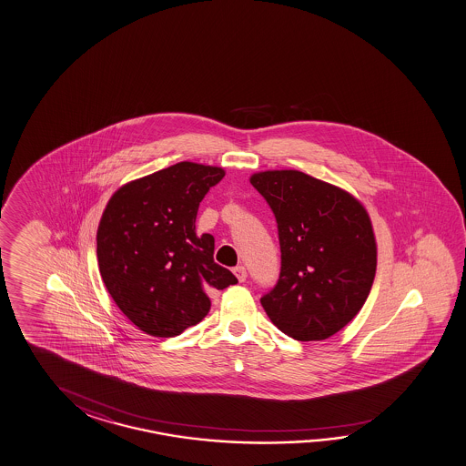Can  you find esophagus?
Returning <instances> with one entry per match:
<instances>
[{"label":"esophagus","mask_w":466,"mask_h":466,"mask_svg":"<svg viewBox=\"0 0 466 466\" xmlns=\"http://www.w3.org/2000/svg\"><path fill=\"white\" fill-rule=\"evenodd\" d=\"M234 275L238 277V281H246L247 279V270L246 267H242V265H238V267H234Z\"/></svg>","instance_id":"obj_1"}]
</instances>
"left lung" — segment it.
<instances>
[{"instance_id":"8db88e82","label":"left lung","mask_w":466,"mask_h":466,"mask_svg":"<svg viewBox=\"0 0 466 466\" xmlns=\"http://www.w3.org/2000/svg\"><path fill=\"white\" fill-rule=\"evenodd\" d=\"M272 208L280 240L277 285L260 299L281 333L321 341L343 329L366 303L378 244L366 208L351 193L297 169L250 176Z\"/></svg>"}]
</instances>
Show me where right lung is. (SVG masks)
Returning <instances> with one entry per match:
<instances>
[{
	"instance_id": "right-lung-1",
	"label": "right lung",
	"mask_w": 466,
	"mask_h": 466,
	"mask_svg": "<svg viewBox=\"0 0 466 466\" xmlns=\"http://www.w3.org/2000/svg\"><path fill=\"white\" fill-rule=\"evenodd\" d=\"M222 167L181 161L130 181L108 199L97 228L98 270L123 315L173 338L211 309L209 291L238 279L214 262V238L196 234L199 202Z\"/></svg>"
}]
</instances>
